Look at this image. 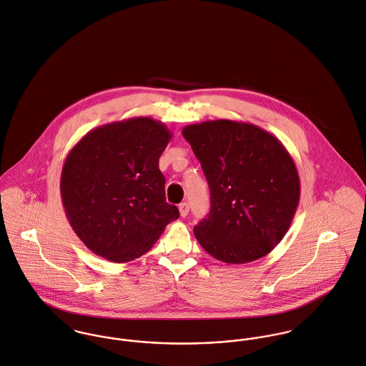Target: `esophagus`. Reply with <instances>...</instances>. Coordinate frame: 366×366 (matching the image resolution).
<instances>
[{
    "label": "esophagus",
    "mask_w": 366,
    "mask_h": 366,
    "mask_svg": "<svg viewBox=\"0 0 366 366\" xmlns=\"http://www.w3.org/2000/svg\"><path fill=\"white\" fill-rule=\"evenodd\" d=\"M179 212H180V217H187V214H189V204L187 202H183V204H180L179 205Z\"/></svg>",
    "instance_id": "esophagus-1"
}]
</instances>
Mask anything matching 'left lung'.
Instances as JSON below:
<instances>
[{
    "instance_id": "1",
    "label": "left lung",
    "mask_w": 366,
    "mask_h": 366,
    "mask_svg": "<svg viewBox=\"0 0 366 366\" xmlns=\"http://www.w3.org/2000/svg\"><path fill=\"white\" fill-rule=\"evenodd\" d=\"M182 134L211 193L209 214L194 227L202 249L228 264L264 257L290 229L300 204V174L290 152L250 123L209 120Z\"/></svg>"
}]
</instances>
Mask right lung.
<instances>
[{"label":"right lung","instance_id":"obj_1","mask_svg":"<svg viewBox=\"0 0 366 366\" xmlns=\"http://www.w3.org/2000/svg\"><path fill=\"white\" fill-rule=\"evenodd\" d=\"M170 138L162 122L133 117L91 130L69 151L60 193L69 225L91 252L133 262L179 218L159 170Z\"/></svg>","mask_w":366,"mask_h":366}]
</instances>
